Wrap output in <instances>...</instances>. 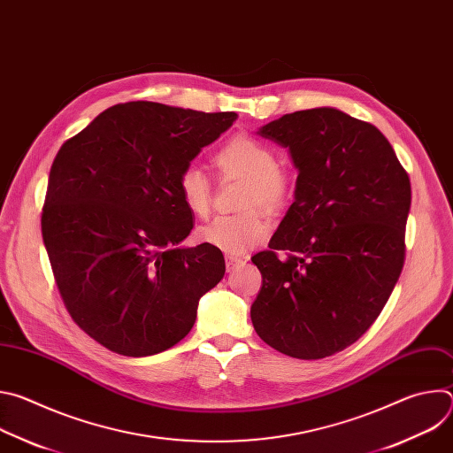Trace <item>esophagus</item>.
I'll return each instance as SVG.
<instances>
[{
    "label": "esophagus",
    "instance_id": "esophagus-1",
    "mask_svg": "<svg viewBox=\"0 0 453 453\" xmlns=\"http://www.w3.org/2000/svg\"><path fill=\"white\" fill-rule=\"evenodd\" d=\"M245 260L243 257H236V256H226V269L227 273H233L238 267H243Z\"/></svg>",
    "mask_w": 453,
    "mask_h": 453
}]
</instances>
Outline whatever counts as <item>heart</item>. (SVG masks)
I'll return each mask as SVG.
<instances>
[{"instance_id": "obj_1", "label": "heart", "mask_w": 453, "mask_h": 453, "mask_svg": "<svg viewBox=\"0 0 453 453\" xmlns=\"http://www.w3.org/2000/svg\"><path fill=\"white\" fill-rule=\"evenodd\" d=\"M215 163L222 172L247 180L243 193L245 208L257 204L269 211H278L290 197V177L278 166L274 149L262 140L238 134L217 152ZM177 189L189 213L196 217L208 215L211 188L206 173L197 165H188L180 172ZM269 231L271 224L260 211L247 210L236 215L215 217L197 229V236L203 243L229 256H242L249 249L262 243Z\"/></svg>"}]
</instances>
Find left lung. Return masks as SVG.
I'll use <instances>...</instances> for the list:
<instances>
[{
  "label": "left lung",
  "mask_w": 453,
  "mask_h": 453,
  "mask_svg": "<svg viewBox=\"0 0 453 453\" xmlns=\"http://www.w3.org/2000/svg\"><path fill=\"white\" fill-rule=\"evenodd\" d=\"M257 134L288 150L297 180L273 250L252 256L264 278L252 326L283 355L325 358L369 330L402 274L411 180L374 125L335 107L285 114Z\"/></svg>",
  "instance_id": "1"
}]
</instances>
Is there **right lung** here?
<instances>
[{"mask_svg":"<svg viewBox=\"0 0 453 453\" xmlns=\"http://www.w3.org/2000/svg\"><path fill=\"white\" fill-rule=\"evenodd\" d=\"M234 112L118 104L64 143L51 165L42 240L77 325L107 349L150 357L184 339L199 299L226 273L206 243L184 247L193 213L180 172Z\"/></svg>","mask_w":453,"mask_h":453,"instance_id":"add662e5","label":"right lung"}]
</instances>
